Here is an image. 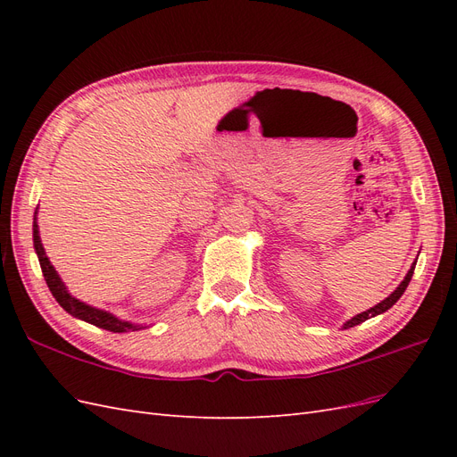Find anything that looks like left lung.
<instances>
[{"label":"left lung","mask_w":457,"mask_h":457,"mask_svg":"<svg viewBox=\"0 0 457 457\" xmlns=\"http://www.w3.org/2000/svg\"><path fill=\"white\" fill-rule=\"evenodd\" d=\"M413 269L416 267H411L410 270H408V274H406V278L400 282V286L395 289V292L386 297V299H383L381 303H378L376 307H371L370 311H364V312H361V314H356L354 318H351V320L345 324L343 328L347 329V328H353V326H358V324H362L364 320H368V318H371V316H378V314H381V312H385V311H389L395 303L403 297V294L406 292V287H408V284H410V280H411V276H413Z\"/></svg>","instance_id":"obj_1"}]
</instances>
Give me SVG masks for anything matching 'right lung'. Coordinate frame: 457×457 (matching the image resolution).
<instances>
[{
  "label": "right lung",
  "mask_w": 457,
  "mask_h": 457,
  "mask_svg": "<svg viewBox=\"0 0 457 457\" xmlns=\"http://www.w3.org/2000/svg\"><path fill=\"white\" fill-rule=\"evenodd\" d=\"M34 247H36V253H37V259H39V267H41V272H44V278L51 289L53 297L59 301V305L66 311L71 312L72 316L79 318V320H86L96 328H103V329H108V331H114V334H121V331H135V329H141L143 326H137V324H131V322H121L118 320L116 316H112L110 312H104V311H99L95 307H89L86 305V303L78 301L76 297H72L71 294L66 292L64 284L61 282L57 270L53 269V265L49 262L46 252H44V245H41V240H39V234H37V223H36V217H34Z\"/></svg>",
  "instance_id": "right-lung-1"
}]
</instances>
